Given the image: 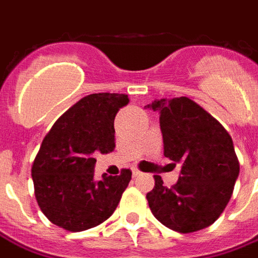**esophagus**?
I'll return each mask as SVG.
<instances>
[{
  "label": "esophagus",
  "instance_id": "obj_1",
  "mask_svg": "<svg viewBox=\"0 0 258 258\" xmlns=\"http://www.w3.org/2000/svg\"><path fill=\"white\" fill-rule=\"evenodd\" d=\"M142 171L139 169H137V167H133V175L134 176H138V175H141Z\"/></svg>",
  "mask_w": 258,
  "mask_h": 258
}]
</instances>
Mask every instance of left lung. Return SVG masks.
I'll return each mask as SVG.
<instances>
[{"instance_id": "8db88e82", "label": "left lung", "mask_w": 258, "mask_h": 258, "mask_svg": "<svg viewBox=\"0 0 258 258\" xmlns=\"http://www.w3.org/2000/svg\"><path fill=\"white\" fill-rule=\"evenodd\" d=\"M146 107L159 112L165 157L180 165L171 187L154 175L155 186L146 196L154 217L183 234L208 228L226 208L240 172L232 137L186 96L157 99Z\"/></svg>"}]
</instances>
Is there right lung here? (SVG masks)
<instances>
[{
	"label": "right lung",
	"instance_id": "add662e5",
	"mask_svg": "<svg viewBox=\"0 0 258 258\" xmlns=\"http://www.w3.org/2000/svg\"><path fill=\"white\" fill-rule=\"evenodd\" d=\"M130 103L125 93H92L54 121L32 166L34 196L41 212L68 232H83L108 220L133 172L93 179V154L115 149L113 120Z\"/></svg>",
	"mask_w": 258,
	"mask_h": 258
}]
</instances>
